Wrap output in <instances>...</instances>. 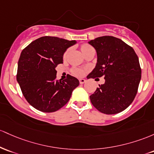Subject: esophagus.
<instances>
[{"label": "esophagus", "instance_id": "1", "mask_svg": "<svg viewBox=\"0 0 154 154\" xmlns=\"http://www.w3.org/2000/svg\"><path fill=\"white\" fill-rule=\"evenodd\" d=\"M85 82H86V80H85V79H81L80 80H79V83H80V84H84Z\"/></svg>", "mask_w": 154, "mask_h": 154}]
</instances>
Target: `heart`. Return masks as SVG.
Masks as SVG:
<instances>
[{"instance_id": "obj_1", "label": "heart", "mask_w": 154, "mask_h": 154, "mask_svg": "<svg viewBox=\"0 0 154 154\" xmlns=\"http://www.w3.org/2000/svg\"><path fill=\"white\" fill-rule=\"evenodd\" d=\"M91 46L89 44H83L82 45V46H81V50H82V53L85 52L86 50L89 49H91ZM67 53H68V51H66V52L65 53V56H66ZM70 72L73 75H75V76H77V77H81L83 75H84V70L82 68H72L71 70H70Z\"/></svg>"}]
</instances>
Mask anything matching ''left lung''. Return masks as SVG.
<instances>
[{"mask_svg":"<svg viewBox=\"0 0 154 154\" xmlns=\"http://www.w3.org/2000/svg\"><path fill=\"white\" fill-rule=\"evenodd\" d=\"M89 44L96 49L97 63L88 79H105L89 97L91 104L105 114L120 113L137 94L141 79L137 55L132 46L113 36L98 37Z\"/></svg>","mask_w":154,"mask_h":154,"instance_id":"left-lung-1","label":"left lung"}]
</instances>
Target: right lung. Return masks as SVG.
Wrapping results in <instances>:
<instances>
[{
    "mask_svg": "<svg viewBox=\"0 0 154 154\" xmlns=\"http://www.w3.org/2000/svg\"><path fill=\"white\" fill-rule=\"evenodd\" d=\"M75 43V40L44 36L22 50L17 80L26 100L35 109L44 113L57 111L67 104L79 85L76 78L70 75L65 80H57L55 69L63 63L67 49Z\"/></svg>",
    "mask_w": 154,
    "mask_h": 154,
    "instance_id": "add662e5",
    "label": "right lung"
}]
</instances>
